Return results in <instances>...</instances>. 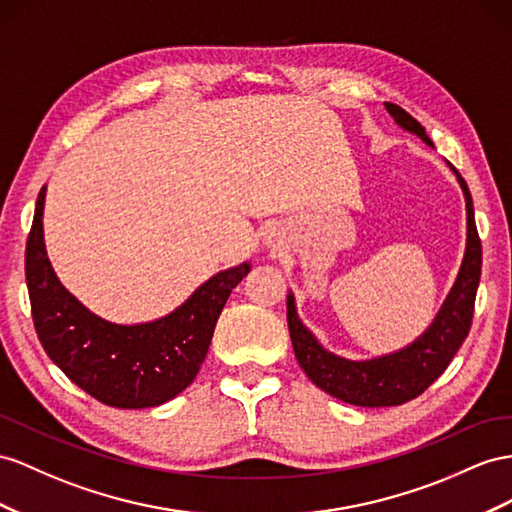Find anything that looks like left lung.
Returning <instances> with one entry per match:
<instances>
[{
  "label": "left lung",
  "instance_id": "left-lung-1",
  "mask_svg": "<svg viewBox=\"0 0 512 512\" xmlns=\"http://www.w3.org/2000/svg\"><path fill=\"white\" fill-rule=\"evenodd\" d=\"M387 112L396 119L400 127L422 138L432 147L426 129L413 116L396 103H385ZM461 183L467 201V251L461 272L445 298L441 311L437 313L430 329L417 337L411 346H406L393 355H385L370 361H348L324 350L318 339L311 335L307 326L300 322L294 296H287V326H290L292 346L300 368L333 398L357 406H398L424 393L445 372L450 361L463 346L474 318L476 290L480 283L482 268V244L478 238L474 203L461 173L450 164Z\"/></svg>",
  "mask_w": 512,
  "mask_h": 512
}]
</instances>
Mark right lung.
<instances>
[{
  "label": "right lung",
  "mask_w": 512,
  "mask_h": 512,
  "mask_svg": "<svg viewBox=\"0 0 512 512\" xmlns=\"http://www.w3.org/2000/svg\"><path fill=\"white\" fill-rule=\"evenodd\" d=\"M45 186L38 192L25 244L32 320L58 368L99 402L116 409H147L186 389L207 355L222 307L251 264L218 272L186 303L147 324H114L90 313L64 290L43 242Z\"/></svg>",
  "instance_id": "add662e5"
}]
</instances>
